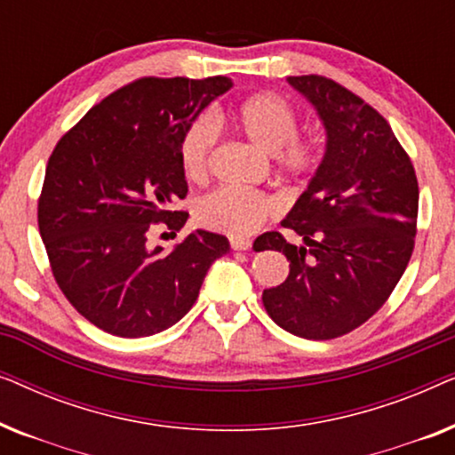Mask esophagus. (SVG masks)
Instances as JSON below:
<instances>
[{
	"mask_svg": "<svg viewBox=\"0 0 455 455\" xmlns=\"http://www.w3.org/2000/svg\"><path fill=\"white\" fill-rule=\"evenodd\" d=\"M229 244H232L234 251H248V248H251V240L232 238V240H229Z\"/></svg>",
	"mask_w": 455,
	"mask_h": 455,
	"instance_id": "1",
	"label": "esophagus"
}]
</instances>
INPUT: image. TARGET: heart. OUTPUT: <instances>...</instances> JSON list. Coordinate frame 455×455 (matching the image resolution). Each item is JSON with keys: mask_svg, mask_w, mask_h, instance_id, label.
<instances>
[{"mask_svg": "<svg viewBox=\"0 0 455 455\" xmlns=\"http://www.w3.org/2000/svg\"><path fill=\"white\" fill-rule=\"evenodd\" d=\"M229 122L248 142L273 155L277 167L288 176H304L316 164L315 147L298 142V117L282 97L263 92L242 101L229 111ZM217 140L215 124L201 116L188 124L180 140V164L188 180H203ZM273 213L269 198L238 188H217L198 198L195 217L203 228L234 238L251 235Z\"/></svg>", "mask_w": 455, "mask_h": 455, "instance_id": "1", "label": "heart"}]
</instances>
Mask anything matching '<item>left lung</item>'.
I'll list each match as a JSON object with an SVG mask.
<instances>
[{
  "label": "left lung",
  "instance_id": "obj_1",
  "mask_svg": "<svg viewBox=\"0 0 455 455\" xmlns=\"http://www.w3.org/2000/svg\"><path fill=\"white\" fill-rule=\"evenodd\" d=\"M325 130V153L282 221L259 235L257 251H279L290 275L263 291L267 313L307 339L350 333L383 307L414 251L419 182L387 120L323 76H288Z\"/></svg>",
  "mask_w": 455,
  "mask_h": 455
}]
</instances>
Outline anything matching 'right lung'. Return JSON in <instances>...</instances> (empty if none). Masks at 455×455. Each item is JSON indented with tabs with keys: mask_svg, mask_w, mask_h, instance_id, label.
Listing matches in <instances>:
<instances>
[{
	"mask_svg": "<svg viewBox=\"0 0 455 455\" xmlns=\"http://www.w3.org/2000/svg\"><path fill=\"white\" fill-rule=\"evenodd\" d=\"M226 76L142 78L95 105L53 148L39 201V232L60 290L92 325L147 338L192 308L226 235L196 229L172 252L147 246L151 223L180 229L170 211L188 192L180 140L232 89Z\"/></svg>",
	"mask_w": 455,
	"mask_h": 455,
	"instance_id": "add662e5",
	"label": "right lung"
}]
</instances>
